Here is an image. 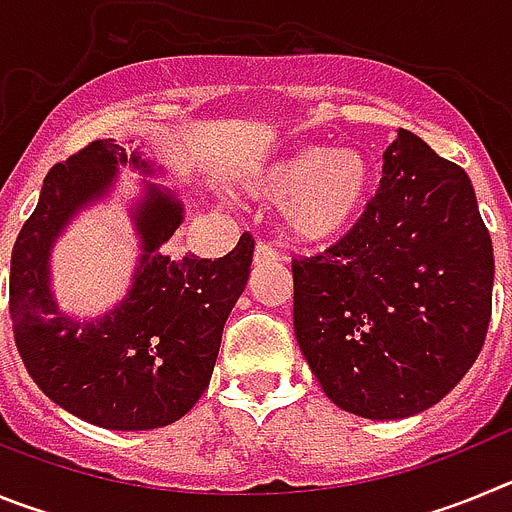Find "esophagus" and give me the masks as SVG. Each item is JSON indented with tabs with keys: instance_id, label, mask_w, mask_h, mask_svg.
Listing matches in <instances>:
<instances>
[{
	"instance_id": "obj_1",
	"label": "esophagus",
	"mask_w": 512,
	"mask_h": 512,
	"mask_svg": "<svg viewBox=\"0 0 512 512\" xmlns=\"http://www.w3.org/2000/svg\"><path fill=\"white\" fill-rule=\"evenodd\" d=\"M279 261V251L277 248H271L269 243L259 241L256 248H253V264H277Z\"/></svg>"
}]
</instances>
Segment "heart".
<instances>
[{
  "label": "heart",
  "mask_w": 512,
  "mask_h": 512,
  "mask_svg": "<svg viewBox=\"0 0 512 512\" xmlns=\"http://www.w3.org/2000/svg\"><path fill=\"white\" fill-rule=\"evenodd\" d=\"M374 187L372 161L356 148L300 146L248 171V197L282 202V228L302 246H328L354 228Z\"/></svg>",
  "instance_id": "obj_1"
}]
</instances>
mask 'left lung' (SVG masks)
<instances>
[{"label": "left lung", "instance_id": "1", "mask_svg": "<svg viewBox=\"0 0 512 512\" xmlns=\"http://www.w3.org/2000/svg\"><path fill=\"white\" fill-rule=\"evenodd\" d=\"M295 336L320 387L369 420L423 413L482 351L495 259L467 171L410 130L336 246L292 261Z\"/></svg>", "mask_w": 512, "mask_h": 512}]
</instances>
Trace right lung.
<instances>
[{
  "instance_id": "obj_1",
  "label": "right lung",
  "mask_w": 512,
  "mask_h": 512,
  "mask_svg": "<svg viewBox=\"0 0 512 512\" xmlns=\"http://www.w3.org/2000/svg\"><path fill=\"white\" fill-rule=\"evenodd\" d=\"M125 165L144 174L131 211L141 241L134 284L112 311L81 321L57 307L50 251L81 209L109 196ZM158 174L161 166L138 151L94 140L48 171L12 248L9 315L27 374L58 408L110 431L164 428L194 408L251 274L248 233L215 261L166 251L184 205L171 189L146 182Z\"/></svg>"
}]
</instances>
